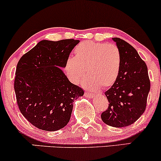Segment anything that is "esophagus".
<instances>
[{
  "mask_svg": "<svg viewBox=\"0 0 161 161\" xmlns=\"http://www.w3.org/2000/svg\"><path fill=\"white\" fill-rule=\"evenodd\" d=\"M85 96L88 97V98H90V99L93 98V97H95V95H92V94H90V93H85Z\"/></svg>",
  "mask_w": 161,
  "mask_h": 161,
  "instance_id": "esophagus-1",
  "label": "esophagus"
}]
</instances>
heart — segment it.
Returning <instances> with one entry per match:
<instances>
[{
  "label": "heart",
  "instance_id": "obj_1",
  "mask_svg": "<svg viewBox=\"0 0 161 161\" xmlns=\"http://www.w3.org/2000/svg\"><path fill=\"white\" fill-rule=\"evenodd\" d=\"M74 53V57L66 59L64 66L70 82L78 83L86 69L88 75L83 81V86L88 89H98L101 86L109 87L116 82L121 57L115 45L85 41L75 47Z\"/></svg>",
  "mask_w": 161,
  "mask_h": 161
}]
</instances>
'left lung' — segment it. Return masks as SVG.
Segmentation results:
<instances>
[{
  "mask_svg": "<svg viewBox=\"0 0 161 161\" xmlns=\"http://www.w3.org/2000/svg\"><path fill=\"white\" fill-rule=\"evenodd\" d=\"M112 39L120 53V69L116 82L104 93L110 104L101 119L120 128L134 123L145 112L151 86L147 66L137 51L121 38Z\"/></svg>",
  "mask_w": 161,
  "mask_h": 161,
  "instance_id": "obj_1",
  "label": "left lung"
}]
</instances>
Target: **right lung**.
Instances as JSON below:
<instances>
[{"label": "right lung", "mask_w": 161, "mask_h": 161, "mask_svg": "<svg viewBox=\"0 0 161 161\" xmlns=\"http://www.w3.org/2000/svg\"><path fill=\"white\" fill-rule=\"evenodd\" d=\"M79 40H42L20 58L14 81L22 114L33 125L57 131L67 125L74 100L84 91L69 82L62 68Z\"/></svg>", "instance_id": "right-lung-1"}]
</instances>
